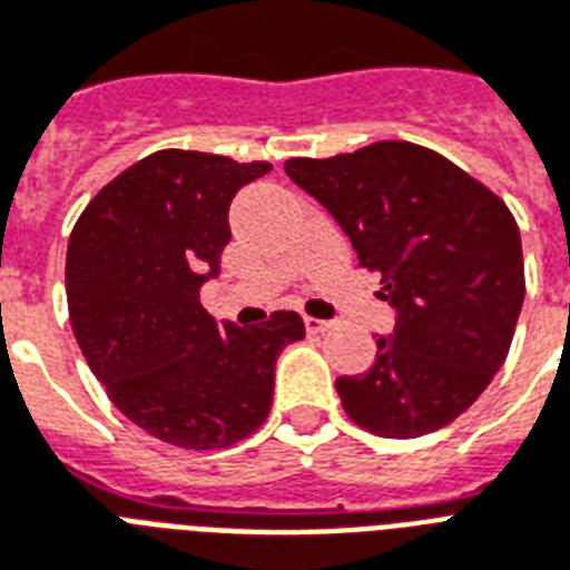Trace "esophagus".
Here are the masks:
<instances>
[{"mask_svg": "<svg viewBox=\"0 0 570 570\" xmlns=\"http://www.w3.org/2000/svg\"><path fill=\"white\" fill-rule=\"evenodd\" d=\"M330 326H332L330 321H321V317H306V330L312 332V335H317V332H326Z\"/></svg>", "mask_w": 570, "mask_h": 570, "instance_id": "34e87169", "label": "esophagus"}]
</instances>
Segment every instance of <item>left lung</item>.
Listing matches in <instances>:
<instances>
[{
    "label": "left lung",
    "mask_w": 570,
    "mask_h": 570,
    "mask_svg": "<svg viewBox=\"0 0 570 570\" xmlns=\"http://www.w3.org/2000/svg\"><path fill=\"white\" fill-rule=\"evenodd\" d=\"M338 220L397 312L364 373L338 376L341 406L382 439L456 421L503 367L523 306L521 232L507 203L439 153L380 140L285 161Z\"/></svg>",
    "instance_id": "1"
}]
</instances>
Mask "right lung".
<instances>
[{"mask_svg": "<svg viewBox=\"0 0 570 570\" xmlns=\"http://www.w3.org/2000/svg\"><path fill=\"white\" fill-rule=\"evenodd\" d=\"M267 170L161 149L108 181L72 226L76 341L114 406L173 448L220 450L253 435L271 414L276 358L306 335L297 312L235 326L199 303L232 238V197Z\"/></svg>", "mask_w": 570, "mask_h": 570, "instance_id": "1", "label": "right lung"}]
</instances>
